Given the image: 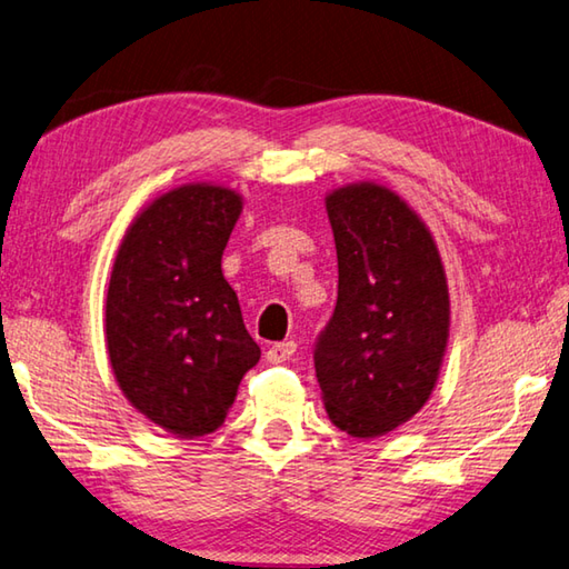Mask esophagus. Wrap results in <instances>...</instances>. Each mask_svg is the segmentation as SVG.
I'll return each mask as SVG.
<instances>
[{"instance_id": "34e87169", "label": "esophagus", "mask_w": 569, "mask_h": 569, "mask_svg": "<svg viewBox=\"0 0 569 569\" xmlns=\"http://www.w3.org/2000/svg\"><path fill=\"white\" fill-rule=\"evenodd\" d=\"M295 352H297V342L287 340V342H274L272 347H269L264 357H267L269 365H282V362L290 360Z\"/></svg>"}]
</instances>
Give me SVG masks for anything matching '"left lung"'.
Instances as JSON below:
<instances>
[{"label":"left lung","instance_id":"8db88e82","mask_svg":"<svg viewBox=\"0 0 569 569\" xmlns=\"http://www.w3.org/2000/svg\"><path fill=\"white\" fill-rule=\"evenodd\" d=\"M335 232L337 305L317 335L315 372L330 420L377 437L430 400L450 330V295L432 234L380 184L327 197Z\"/></svg>","mask_w":569,"mask_h":569}]
</instances>
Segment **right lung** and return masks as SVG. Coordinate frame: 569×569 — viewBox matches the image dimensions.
I'll return each mask as SVG.
<instances>
[{"label": "right lung", "instance_id": "right-lung-1", "mask_svg": "<svg viewBox=\"0 0 569 569\" xmlns=\"http://www.w3.org/2000/svg\"><path fill=\"white\" fill-rule=\"evenodd\" d=\"M242 199L187 184L154 199L119 247L107 290V350L119 387L177 437L214 432L259 362L222 252Z\"/></svg>", "mask_w": 569, "mask_h": 569}]
</instances>
